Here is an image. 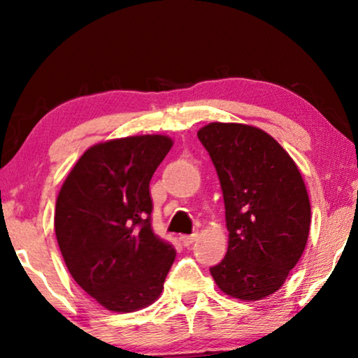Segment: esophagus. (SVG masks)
I'll use <instances>...</instances> for the list:
<instances>
[{
    "label": "esophagus",
    "mask_w": 358,
    "mask_h": 358,
    "mask_svg": "<svg viewBox=\"0 0 358 358\" xmlns=\"http://www.w3.org/2000/svg\"><path fill=\"white\" fill-rule=\"evenodd\" d=\"M197 237H199V234L194 232L191 235H183V237H180V240H181V243H183L185 246H191L194 241L197 240Z\"/></svg>",
    "instance_id": "34e87169"
}]
</instances>
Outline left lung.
<instances>
[{
	"label": "left lung",
	"instance_id": "8db88e82",
	"mask_svg": "<svg viewBox=\"0 0 358 358\" xmlns=\"http://www.w3.org/2000/svg\"><path fill=\"white\" fill-rule=\"evenodd\" d=\"M220 177L227 252L211 266L224 294L254 301L280 289L305 251L311 205L299 167L265 131L210 123L197 132Z\"/></svg>",
	"mask_w": 358,
	"mask_h": 358
}]
</instances>
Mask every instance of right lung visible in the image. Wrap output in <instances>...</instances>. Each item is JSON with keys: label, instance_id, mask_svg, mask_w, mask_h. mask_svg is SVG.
Here are the masks:
<instances>
[{"label": "right lung", "instance_id": "add662e5", "mask_svg": "<svg viewBox=\"0 0 358 358\" xmlns=\"http://www.w3.org/2000/svg\"><path fill=\"white\" fill-rule=\"evenodd\" d=\"M171 148L167 136L98 143L59 189L55 234L66 266L110 311L141 310L164 289L175 248L151 229L150 180Z\"/></svg>", "mask_w": 358, "mask_h": 358}]
</instances>
